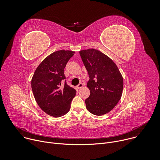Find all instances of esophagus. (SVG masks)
I'll return each mask as SVG.
<instances>
[{"instance_id":"34e87169","label":"esophagus","mask_w":160,"mask_h":160,"mask_svg":"<svg viewBox=\"0 0 160 160\" xmlns=\"http://www.w3.org/2000/svg\"><path fill=\"white\" fill-rule=\"evenodd\" d=\"M82 87H83V84L80 83H79V84L77 85V88H78V89H80V88H82Z\"/></svg>"}]
</instances>
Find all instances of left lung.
<instances>
[{"mask_svg":"<svg viewBox=\"0 0 160 160\" xmlns=\"http://www.w3.org/2000/svg\"><path fill=\"white\" fill-rule=\"evenodd\" d=\"M87 70V87L90 94L85 99L87 110L101 116L109 112L121 99L123 80L116 64L101 51L89 49L80 51Z\"/></svg>","mask_w":160,"mask_h":160,"instance_id":"1","label":"left lung"}]
</instances>
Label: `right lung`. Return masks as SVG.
<instances>
[{"instance_id":"right-lung-1","label":"right lung","mask_w":160,"mask_h":160,"mask_svg":"<svg viewBox=\"0 0 160 160\" xmlns=\"http://www.w3.org/2000/svg\"><path fill=\"white\" fill-rule=\"evenodd\" d=\"M72 51H56L38 65L32 79V92L40 108L48 115L60 117L69 111L77 91L65 82L64 68L74 55Z\"/></svg>"}]
</instances>
